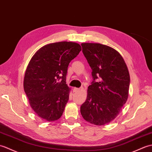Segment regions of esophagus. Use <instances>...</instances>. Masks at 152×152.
<instances>
[{
	"label": "esophagus",
	"mask_w": 152,
	"mask_h": 152,
	"mask_svg": "<svg viewBox=\"0 0 152 152\" xmlns=\"http://www.w3.org/2000/svg\"><path fill=\"white\" fill-rule=\"evenodd\" d=\"M80 90V88H74L73 91V92H79V91Z\"/></svg>",
	"instance_id": "34e87169"
}]
</instances>
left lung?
<instances>
[{
    "label": "left lung",
    "instance_id": "8db88e82",
    "mask_svg": "<svg viewBox=\"0 0 152 152\" xmlns=\"http://www.w3.org/2000/svg\"><path fill=\"white\" fill-rule=\"evenodd\" d=\"M81 46L93 80L80 113L87 122L103 126L115 118L126 103L129 73L122 56L113 48L100 43H83Z\"/></svg>",
    "mask_w": 152,
    "mask_h": 152
}]
</instances>
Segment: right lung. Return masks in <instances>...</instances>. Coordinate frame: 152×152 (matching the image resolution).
<instances>
[{
  "label": "right lung",
  "mask_w": 152,
  "mask_h": 152,
  "mask_svg": "<svg viewBox=\"0 0 152 152\" xmlns=\"http://www.w3.org/2000/svg\"><path fill=\"white\" fill-rule=\"evenodd\" d=\"M80 50L77 43H53L42 47L30 60L23 85L30 107L42 120L52 122L62 115L69 100L67 67Z\"/></svg>",
  "instance_id": "obj_1"
}]
</instances>
